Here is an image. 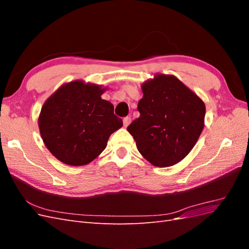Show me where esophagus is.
Instances as JSON below:
<instances>
[{
  "label": "esophagus",
  "mask_w": 249,
  "mask_h": 249,
  "mask_svg": "<svg viewBox=\"0 0 249 249\" xmlns=\"http://www.w3.org/2000/svg\"><path fill=\"white\" fill-rule=\"evenodd\" d=\"M131 122H132V119H131V117H129V116H126V117H124V126H127L129 125L130 124H131Z\"/></svg>",
  "instance_id": "obj_1"
}]
</instances>
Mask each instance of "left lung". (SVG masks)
Segmentation results:
<instances>
[{
    "mask_svg": "<svg viewBox=\"0 0 249 249\" xmlns=\"http://www.w3.org/2000/svg\"><path fill=\"white\" fill-rule=\"evenodd\" d=\"M139 118L127 126L139 153L154 166L169 167L191 152L205 126L200 97L172 74L157 73L141 85Z\"/></svg>",
    "mask_w": 249,
    "mask_h": 249,
    "instance_id": "obj_1",
    "label": "left lung"
}]
</instances>
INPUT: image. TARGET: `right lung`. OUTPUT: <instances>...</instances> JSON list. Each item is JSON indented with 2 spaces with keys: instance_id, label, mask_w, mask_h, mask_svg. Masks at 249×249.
I'll list each match as a JSON object with an SVG mask.
<instances>
[{
  "instance_id": "1",
  "label": "right lung",
  "mask_w": 249,
  "mask_h": 249,
  "mask_svg": "<svg viewBox=\"0 0 249 249\" xmlns=\"http://www.w3.org/2000/svg\"><path fill=\"white\" fill-rule=\"evenodd\" d=\"M107 88L69 82L44 102L38 126L44 145L59 161L82 166L106 148L112 133L123 126L113 105L102 99Z\"/></svg>"
}]
</instances>
